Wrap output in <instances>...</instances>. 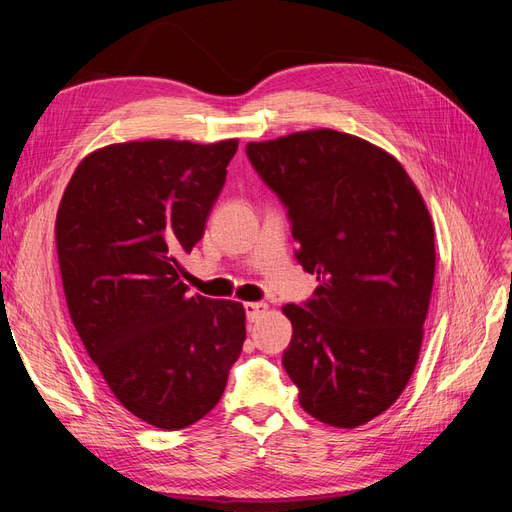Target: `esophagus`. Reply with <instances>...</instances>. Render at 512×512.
<instances>
[{"instance_id":"1","label":"esophagus","mask_w":512,"mask_h":512,"mask_svg":"<svg viewBox=\"0 0 512 512\" xmlns=\"http://www.w3.org/2000/svg\"><path fill=\"white\" fill-rule=\"evenodd\" d=\"M269 309L267 303H245V316L250 322H256L262 314H265Z\"/></svg>"}]
</instances>
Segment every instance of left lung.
Masks as SVG:
<instances>
[{
    "mask_svg": "<svg viewBox=\"0 0 512 512\" xmlns=\"http://www.w3.org/2000/svg\"><path fill=\"white\" fill-rule=\"evenodd\" d=\"M245 153L320 282L284 307L282 363L299 404L333 427L365 425L395 404L421 352L436 271L423 196L393 156L346 132H294Z\"/></svg>",
    "mask_w": 512,
    "mask_h": 512,
    "instance_id": "obj_1",
    "label": "left lung"
}]
</instances>
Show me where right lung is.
I'll use <instances>...</instances> for the list:
<instances>
[{
    "label": "right lung",
    "mask_w": 512,
    "mask_h": 512,
    "mask_svg": "<svg viewBox=\"0 0 512 512\" xmlns=\"http://www.w3.org/2000/svg\"><path fill=\"white\" fill-rule=\"evenodd\" d=\"M237 141H132L76 166L55 241L74 329L108 389L177 431L218 404L245 342L237 301L190 294L179 256L203 239Z\"/></svg>",
    "instance_id": "add662e5"
}]
</instances>
